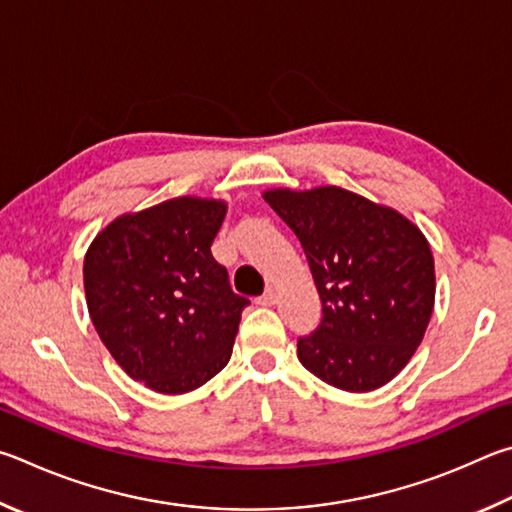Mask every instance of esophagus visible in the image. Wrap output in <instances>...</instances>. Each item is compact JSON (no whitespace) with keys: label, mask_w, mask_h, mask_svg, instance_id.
<instances>
[{"label":"esophagus","mask_w":512,"mask_h":512,"mask_svg":"<svg viewBox=\"0 0 512 512\" xmlns=\"http://www.w3.org/2000/svg\"><path fill=\"white\" fill-rule=\"evenodd\" d=\"M274 301H276V290H274V288H267V290L263 292V297L258 299V303H261V306H272Z\"/></svg>","instance_id":"esophagus-1"}]
</instances>
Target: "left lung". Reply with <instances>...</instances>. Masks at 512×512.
<instances>
[{
    "instance_id": "left-lung-1",
    "label": "left lung",
    "mask_w": 512,
    "mask_h": 512,
    "mask_svg": "<svg viewBox=\"0 0 512 512\" xmlns=\"http://www.w3.org/2000/svg\"><path fill=\"white\" fill-rule=\"evenodd\" d=\"M299 238L321 321L297 355L330 387L364 393L405 369L434 310V258L405 215L339 186L263 193Z\"/></svg>"
}]
</instances>
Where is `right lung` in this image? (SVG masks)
Segmentation results:
<instances>
[{
	"label": "right lung",
	"instance_id": "obj_1",
	"mask_svg": "<svg viewBox=\"0 0 512 512\" xmlns=\"http://www.w3.org/2000/svg\"><path fill=\"white\" fill-rule=\"evenodd\" d=\"M227 204L175 197L98 233L83 265L98 337L132 380L186 393L227 366L242 310L211 254Z\"/></svg>",
	"mask_w": 512,
	"mask_h": 512
}]
</instances>
